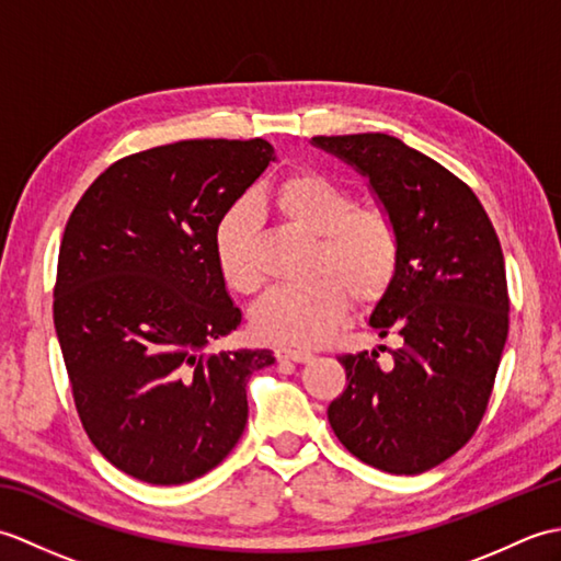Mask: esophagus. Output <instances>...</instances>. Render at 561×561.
<instances>
[{"mask_svg": "<svg viewBox=\"0 0 561 561\" xmlns=\"http://www.w3.org/2000/svg\"><path fill=\"white\" fill-rule=\"evenodd\" d=\"M277 359L279 362H296V364H306L313 359L311 352H304V350H289V347H282L277 350Z\"/></svg>", "mask_w": 561, "mask_h": 561, "instance_id": "1", "label": "esophagus"}]
</instances>
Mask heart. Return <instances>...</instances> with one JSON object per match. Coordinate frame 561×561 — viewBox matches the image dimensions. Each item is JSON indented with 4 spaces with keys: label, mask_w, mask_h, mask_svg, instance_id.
<instances>
[{
    "label": "heart",
    "mask_w": 561,
    "mask_h": 561,
    "mask_svg": "<svg viewBox=\"0 0 561 561\" xmlns=\"http://www.w3.org/2000/svg\"><path fill=\"white\" fill-rule=\"evenodd\" d=\"M274 205L291 224L316 236V279L270 289L253 308L257 337L318 347L344 320L350 296L374 304L396 279L400 236L386 211L354 207L347 187L316 171L294 173L274 190ZM214 257L224 282L238 294L257 289L253 226L243 209H231L214 233Z\"/></svg>",
    "instance_id": "heart-1"
}]
</instances>
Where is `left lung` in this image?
Wrapping results in <instances>:
<instances>
[{"label": "left lung", "mask_w": 561, "mask_h": 561, "mask_svg": "<svg viewBox=\"0 0 561 561\" xmlns=\"http://www.w3.org/2000/svg\"><path fill=\"white\" fill-rule=\"evenodd\" d=\"M311 145L366 178L400 236L396 279L368 316L378 337H398V350L388 368L376 350L340 356L347 388L328 420L366 465L420 474L468 444L490 402L508 337L502 245L472 190L398 137Z\"/></svg>", "instance_id": "obj_1"}]
</instances>
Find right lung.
Instances as JSON below:
<instances>
[{
	"label": "right lung",
	"instance_id": "1",
	"mask_svg": "<svg viewBox=\"0 0 561 561\" xmlns=\"http://www.w3.org/2000/svg\"><path fill=\"white\" fill-rule=\"evenodd\" d=\"M270 161L265 139H187L115 161L57 260L55 330L77 412L117 470L183 484L229 456L270 350L207 347L241 325L214 233Z\"/></svg>",
	"mask_w": 561,
	"mask_h": 561
}]
</instances>
